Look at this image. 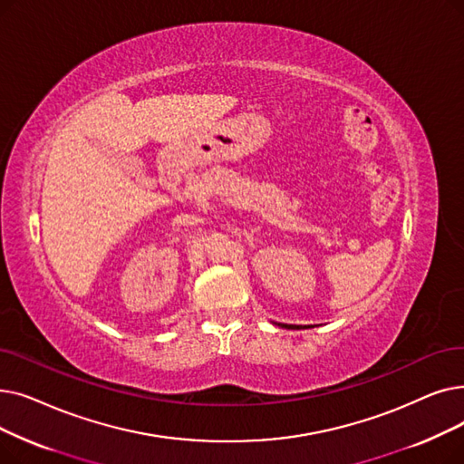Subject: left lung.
I'll list each match as a JSON object with an SVG mask.
<instances>
[{"label": "left lung", "mask_w": 464, "mask_h": 464, "mask_svg": "<svg viewBox=\"0 0 464 464\" xmlns=\"http://www.w3.org/2000/svg\"><path fill=\"white\" fill-rule=\"evenodd\" d=\"M281 326H285V328H302V326H296V324H281Z\"/></svg>", "instance_id": "obj_1"}]
</instances>
